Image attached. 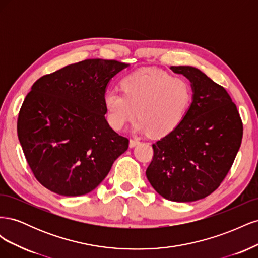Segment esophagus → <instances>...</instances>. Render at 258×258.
Instances as JSON below:
<instances>
[{
  "mask_svg": "<svg viewBox=\"0 0 258 258\" xmlns=\"http://www.w3.org/2000/svg\"><path fill=\"white\" fill-rule=\"evenodd\" d=\"M140 143V141H139V139H131L130 141H129V146L130 147H135L137 144H139Z\"/></svg>",
  "mask_w": 258,
  "mask_h": 258,
  "instance_id": "1",
  "label": "esophagus"
}]
</instances>
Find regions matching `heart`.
I'll use <instances>...</instances> for the list:
<instances>
[{"mask_svg": "<svg viewBox=\"0 0 258 258\" xmlns=\"http://www.w3.org/2000/svg\"><path fill=\"white\" fill-rule=\"evenodd\" d=\"M120 87L122 93L110 90L103 97L110 126L120 130L137 115L136 130L156 138L182 122L192 100L188 82L158 70H139L123 77Z\"/></svg>", "mask_w": 258, "mask_h": 258, "instance_id": "1", "label": "heart"}]
</instances>
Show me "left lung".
<instances>
[{
    "instance_id": "left-lung-1",
    "label": "left lung",
    "mask_w": 258,
    "mask_h": 258,
    "mask_svg": "<svg viewBox=\"0 0 258 258\" xmlns=\"http://www.w3.org/2000/svg\"><path fill=\"white\" fill-rule=\"evenodd\" d=\"M170 69L189 80L192 101L182 122L153 144L146 177L163 198L191 202L212 194L227 175L241 145L243 126L224 87L197 68Z\"/></svg>"
}]
</instances>
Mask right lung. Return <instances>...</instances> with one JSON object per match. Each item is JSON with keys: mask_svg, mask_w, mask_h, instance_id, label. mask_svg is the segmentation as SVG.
<instances>
[{"mask_svg": "<svg viewBox=\"0 0 258 258\" xmlns=\"http://www.w3.org/2000/svg\"><path fill=\"white\" fill-rule=\"evenodd\" d=\"M129 64L87 59L38 79L20 108L17 132L28 165L46 188L76 197L92 191L129 140L105 119L103 97Z\"/></svg>", "mask_w": 258, "mask_h": 258, "instance_id": "obj_1", "label": "right lung"}]
</instances>
